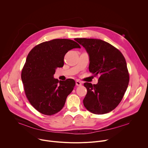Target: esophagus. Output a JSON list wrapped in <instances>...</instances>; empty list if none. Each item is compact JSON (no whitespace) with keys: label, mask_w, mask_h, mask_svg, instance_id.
<instances>
[{"label":"esophagus","mask_w":148,"mask_h":148,"mask_svg":"<svg viewBox=\"0 0 148 148\" xmlns=\"http://www.w3.org/2000/svg\"><path fill=\"white\" fill-rule=\"evenodd\" d=\"M75 84H76V86H82V82L80 81H78V80L76 81Z\"/></svg>","instance_id":"1"}]
</instances>
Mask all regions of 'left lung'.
<instances>
[{"label": "left lung", "instance_id": "obj_1", "mask_svg": "<svg viewBox=\"0 0 148 148\" xmlns=\"http://www.w3.org/2000/svg\"><path fill=\"white\" fill-rule=\"evenodd\" d=\"M85 48L90 58L89 71L99 75L97 84H84L87 93L83 100L86 108L95 114H104L114 110L128 88L130 75L121 52L100 39L75 38Z\"/></svg>", "mask_w": 148, "mask_h": 148}]
</instances>
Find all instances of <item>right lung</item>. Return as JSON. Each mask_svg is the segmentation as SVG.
<instances>
[{
    "label": "right lung",
    "mask_w": 148,
    "mask_h": 148,
    "mask_svg": "<svg viewBox=\"0 0 148 148\" xmlns=\"http://www.w3.org/2000/svg\"><path fill=\"white\" fill-rule=\"evenodd\" d=\"M75 48L81 47L72 40L54 39L37 45L29 53L21 77L28 100L39 112L51 115L64 106L75 82L59 81L54 74L57 68L64 66L66 54Z\"/></svg>",
    "instance_id": "obj_1"
}]
</instances>
